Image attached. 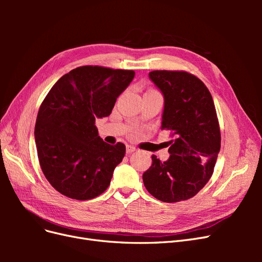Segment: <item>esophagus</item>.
Instances as JSON below:
<instances>
[{
    "instance_id": "34e87169",
    "label": "esophagus",
    "mask_w": 262,
    "mask_h": 262,
    "mask_svg": "<svg viewBox=\"0 0 262 262\" xmlns=\"http://www.w3.org/2000/svg\"><path fill=\"white\" fill-rule=\"evenodd\" d=\"M136 149H137V148L134 147V146H132V145H126V153H128V154L133 153Z\"/></svg>"
}]
</instances>
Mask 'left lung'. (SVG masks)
<instances>
[{
    "label": "left lung",
    "instance_id": "left-lung-1",
    "mask_svg": "<svg viewBox=\"0 0 262 262\" xmlns=\"http://www.w3.org/2000/svg\"><path fill=\"white\" fill-rule=\"evenodd\" d=\"M164 96L162 130L170 131L169 158L152 155L143 173L147 191L163 202L194 196L210 180L221 148V132L211 93L196 76L184 71L148 73Z\"/></svg>",
    "mask_w": 262,
    "mask_h": 262
}]
</instances>
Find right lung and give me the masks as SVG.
Returning <instances> with one entry per match:
<instances>
[{
    "label": "right lung",
    "mask_w": 262,
    "mask_h": 262,
    "mask_svg": "<svg viewBox=\"0 0 262 262\" xmlns=\"http://www.w3.org/2000/svg\"><path fill=\"white\" fill-rule=\"evenodd\" d=\"M134 75L131 70L80 67L63 75L43 99L35 125L39 164L63 195L90 200L108 188L125 145L102 141L95 120L112 114Z\"/></svg>",
    "instance_id": "1"
}]
</instances>
